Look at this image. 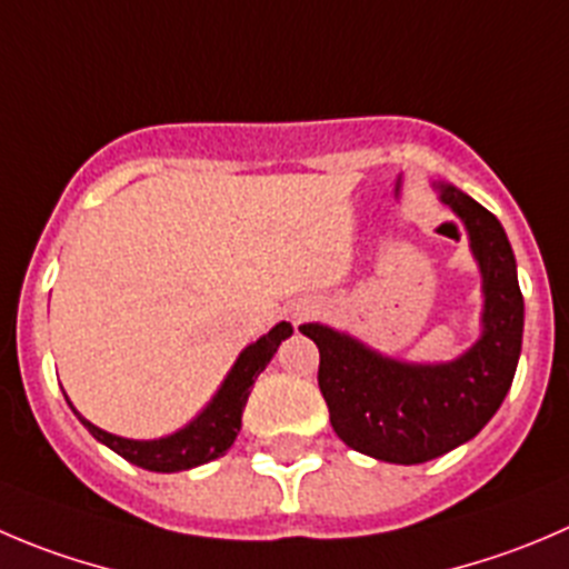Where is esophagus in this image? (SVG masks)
<instances>
[{"instance_id": "obj_1", "label": "esophagus", "mask_w": 569, "mask_h": 569, "mask_svg": "<svg viewBox=\"0 0 569 569\" xmlns=\"http://www.w3.org/2000/svg\"><path fill=\"white\" fill-rule=\"evenodd\" d=\"M312 312H316V305H307V307H299V310H296V321H301V318L312 316Z\"/></svg>"}]
</instances>
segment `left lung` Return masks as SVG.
<instances>
[{
	"label": "left lung",
	"instance_id": "1",
	"mask_svg": "<svg viewBox=\"0 0 569 569\" xmlns=\"http://www.w3.org/2000/svg\"><path fill=\"white\" fill-rule=\"evenodd\" d=\"M436 189L467 226L483 279V332L472 349L450 362H402L323 323L301 327L321 351L318 388L338 438L388 463L432 461L478 436L506 399L522 349L517 259L500 220L452 183Z\"/></svg>",
	"mask_w": 569,
	"mask_h": 569
}]
</instances>
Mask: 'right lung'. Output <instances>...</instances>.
<instances>
[{
	"label": "right lung",
	"mask_w": 569,
	"mask_h": 569,
	"mask_svg": "<svg viewBox=\"0 0 569 569\" xmlns=\"http://www.w3.org/2000/svg\"><path fill=\"white\" fill-rule=\"evenodd\" d=\"M290 335H293V327L288 321H281L268 335H262L257 343L242 349L212 402L200 410L198 419H192L187 427L172 432V436L153 438V441H133V438L113 436V432L100 430L89 419H83L72 408L69 399L67 402L78 413V419L83 421L86 430L97 441L106 443L108 450L126 458V461L137 463V467L148 469V472H183V469L200 467V463H209L214 458L226 456V450L234 443L237 432L242 427V410H246L253 380L262 375L281 340L290 338Z\"/></svg>",
	"instance_id": "1"
}]
</instances>
